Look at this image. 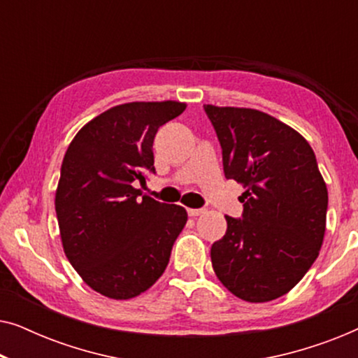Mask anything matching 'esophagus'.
I'll return each mask as SVG.
<instances>
[{
    "instance_id": "esophagus-1",
    "label": "esophagus",
    "mask_w": 358,
    "mask_h": 358,
    "mask_svg": "<svg viewBox=\"0 0 358 358\" xmlns=\"http://www.w3.org/2000/svg\"><path fill=\"white\" fill-rule=\"evenodd\" d=\"M203 212H205V208H187L189 217H199V215H202Z\"/></svg>"
}]
</instances>
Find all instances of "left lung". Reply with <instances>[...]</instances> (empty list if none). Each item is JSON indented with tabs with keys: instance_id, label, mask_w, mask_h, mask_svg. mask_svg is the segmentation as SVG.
<instances>
[{
	"instance_id": "obj_1",
	"label": "left lung",
	"mask_w": 358,
	"mask_h": 358,
	"mask_svg": "<svg viewBox=\"0 0 358 358\" xmlns=\"http://www.w3.org/2000/svg\"><path fill=\"white\" fill-rule=\"evenodd\" d=\"M217 131L227 179L241 182L243 215L212 246L220 282L244 301L290 292L320 254L327 189L315 151L275 117L256 109L203 106Z\"/></svg>"
}]
</instances>
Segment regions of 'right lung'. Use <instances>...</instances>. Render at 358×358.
Here are the masks:
<instances>
[{
  "instance_id": "add662e5",
  "label": "right lung",
  "mask_w": 358,
  "mask_h": 358,
  "mask_svg": "<svg viewBox=\"0 0 358 358\" xmlns=\"http://www.w3.org/2000/svg\"><path fill=\"white\" fill-rule=\"evenodd\" d=\"M182 102H129L78 131L62 163L55 210L68 261L92 290L129 300L163 275L187 223L180 205L141 197L155 174L153 140Z\"/></svg>"
}]
</instances>
